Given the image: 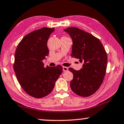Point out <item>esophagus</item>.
<instances>
[{"label": "esophagus", "mask_w": 124, "mask_h": 124, "mask_svg": "<svg viewBox=\"0 0 124 124\" xmlns=\"http://www.w3.org/2000/svg\"><path fill=\"white\" fill-rule=\"evenodd\" d=\"M62 70L63 71H67L68 70V68L66 66H62Z\"/></svg>", "instance_id": "obj_1"}]
</instances>
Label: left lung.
<instances>
[{"mask_svg": "<svg viewBox=\"0 0 124 124\" xmlns=\"http://www.w3.org/2000/svg\"><path fill=\"white\" fill-rule=\"evenodd\" d=\"M64 31L73 41L71 56L79 59L83 66L79 70L69 68L73 74L70 85L75 94L88 97L99 89L106 74L107 53L99 39L77 27H69Z\"/></svg>", "mask_w": 124, "mask_h": 124, "instance_id": "obj_1", "label": "left lung"}]
</instances>
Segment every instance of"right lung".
Listing matches in <instances>:
<instances>
[{
    "label": "right lung",
    "instance_id": "1",
    "mask_svg": "<svg viewBox=\"0 0 124 124\" xmlns=\"http://www.w3.org/2000/svg\"><path fill=\"white\" fill-rule=\"evenodd\" d=\"M54 28L44 27L23 37L18 45L14 70L21 87L28 94L40 98L53 90L62 71L60 65L44 67L42 60L49 55L47 42Z\"/></svg>",
    "mask_w": 124,
    "mask_h": 124
}]
</instances>
